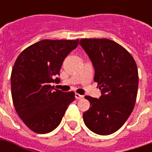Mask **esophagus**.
Returning <instances> with one entry per match:
<instances>
[{
    "label": "esophagus",
    "instance_id": "1",
    "mask_svg": "<svg viewBox=\"0 0 152 152\" xmlns=\"http://www.w3.org/2000/svg\"><path fill=\"white\" fill-rule=\"evenodd\" d=\"M75 98H76L77 100H80V99H83V98H84V96L79 95L78 93H76V94H75Z\"/></svg>",
    "mask_w": 152,
    "mask_h": 152
}]
</instances>
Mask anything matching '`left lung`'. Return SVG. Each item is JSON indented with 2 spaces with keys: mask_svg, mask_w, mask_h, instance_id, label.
<instances>
[{
  "mask_svg": "<svg viewBox=\"0 0 152 152\" xmlns=\"http://www.w3.org/2000/svg\"><path fill=\"white\" fill-rule=\"evenodd\" d=\"M80 45L95 67L99 99L85 96L91 107L83 114L91 131L108 135L124 124L134 107L139 75L136 62L122 45L108 39H81Z\"/></svg>",
  "mask_w": 152,
  "mask_h": 152,
  "instance_id": "obj_1",
  "label": "left lung"
}]
</instances>
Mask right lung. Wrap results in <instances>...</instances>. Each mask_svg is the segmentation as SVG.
<instances>
[{
    "instance_id": "obj_1",
    "label": "right lung",
    "mask_w": 152,
    "mask_h": 152,
    "mask_svg": "<svg viewBox=\"0 0 152 152\" xmlns=\"http://www.w3.org/2000/svg\"><path fill=\"white\" fill-rule=\"evenodd\" d=\"M79 40L43 39L24 49L15 61L11 75L12 102L19 118L34 133L54 130L75 100L73 91L65 93L50 84L60 81L56 77Z\"/></svg>"
}]
</instances>
